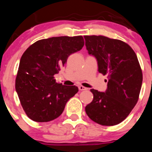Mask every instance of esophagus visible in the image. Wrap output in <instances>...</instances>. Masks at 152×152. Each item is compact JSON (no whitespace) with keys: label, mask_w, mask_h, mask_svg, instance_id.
Instances as JSON below:
<instances>
[{"label":"esophagus","mask_w":152,"mask_h":152,"mask_svg":"<svg viewBox=\"0 0 152 152\" xmlns=\"http://www.w3.org/2000/svg\"><path fill=\"white\" fill-rule=\"evenodd\" d=\"M79 90H87V87H84V86H82V85H79Z\"/></svg>","instance_id":"1"}]
</instances>
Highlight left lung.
I'll use <instances>...</instances> for the list:
<instances>
[{
    "label": "left lung",
    "mask_w": 152,
    "mask_h": 152,
    "mask_svg": "<svg viewBox=\"0 0 152 152\" xmlns=\"http://www.w3.org/2000/svg\"><path fill=\"white\" fill-rule=\"evenodd\" d=\"M84 37L89 54L97 59L99 72L108 77L105 93L90 90L93 99L85 112L96 123L117 125L129 115L139 99L142 73L137 55L120 39L101 35Z\"/></svg>",
    "instance_id": "8db88e82"
}]
</instances>
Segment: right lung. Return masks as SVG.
<instances>
[{
  "label": "right lung",
  "mask_w": 152,
  "mask_h": 152,
  "mask_svg": "<svg viewBox=\"0 0 152 152\" xmlns=\"http://www.w3.org/2000/svg\"><path fill=\"white\" fill-rule=\"evenodd\" d=\"M85 45L83 37H54L38 40L22 55L15 89L27 116L36 122L59 117L67 101L79 91L76 86L56 82L54 75L65 66L68 56Z\"/></svg>",
  "instance_id": "right-lung-1"
}]
</instances>
